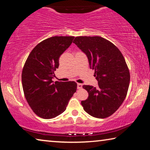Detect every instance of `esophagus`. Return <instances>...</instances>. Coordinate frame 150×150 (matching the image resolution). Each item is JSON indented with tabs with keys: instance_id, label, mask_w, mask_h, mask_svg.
<instances>
[{
	"instance_id": "1",
	"label": "esophagus",
	"mask_w": 150,
	"mask_h": 150,
	"mask_svg": "<svg viewBox=\"0 0 150 150\" xmlns=\"http://www.w3.org/2000/svg\"><path fill=\"white\" fill-rule=\"evenodd\" d=\"M82 88V85L81 83H77V89H81Z\"/></svg>"
}]
</instances>
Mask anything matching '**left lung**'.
I'll list each match as a JSON object with an SVG mask.
<instances>
[{
    "mask_svg": "<svg viewBox=\"0 0 150 150\" xmlns=\"http://www.w3.org/2000/svg\"><path fill=\"white\" fill-rule=\"evenodd\" d=\"M73 42L86 54L98 81L97 89L83 85L89 96L81 105L93 117H108L117 110L127 93L130 73L124 57L115 45L101 37H76Z\"/></svg>",
    "mask_w": 150,
    "mask_h": 150,
    "instance_id": "obj_1",
    "label": "left lung"
}]
</instances>
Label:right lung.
Listing matches in <instances>:
<instances>
[{"mask_svg":"<svg viewBox=\"0 0 150 150\" xmlns=\"http://www.w3.org/2000/svg\"><path fill=\"white\" fill-rule=\"evenodd\" d=\"M74 38H48L34 47L25 61L21 75L24 95L33 112L40 117L51 119L63 113L76 92L75 81H52L59 57Z\"/></svg>","mask_w":150,"mask_h":150,"instance_id":"right-lung-1","label":"right lung"}]
</instances>
